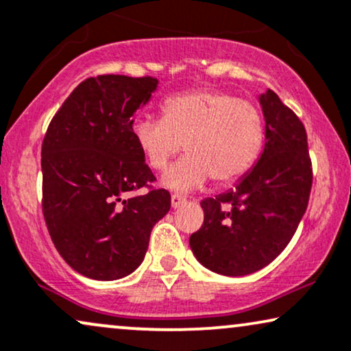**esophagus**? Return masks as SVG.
Returning <instances> with one entry per match:
<instances>
[{
  "label": "esophagus",
  "mask_w": 351,
  "mask_h": 351,
  "mask_svg": "<svg viewBox=\"0 0 351 351\" xmlns=\"http://www.w3.org/2000/svg\"><path fill=\"white\" fill-rule=\"evenodd\" d=\"M184 202H186V197L180 196V194H173L171 196V207L173 208H178L180 206H183Z\"/></svg>",
  "instance_id": "esophagus-1"
}]
</instances>
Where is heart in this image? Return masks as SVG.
<instances>
[{"label": "heart", "instance_id": "1", "mask_svg": "<svg viewBox=\"0 0 351 351\" xmlns=\"http://www.w3.org/2000/svg\"><path fill=\"white\" fill-rule=\"evenodd\" d=\"M132 137L154 170H165L181 152L188 157L162 178L167 189L188 193L212 178L227 184L241 178L264 143V121L252 101L219 90H193L165 100L162 119H139Z\"/></svg>", "mask_w": 351, "mask_h": 351}]
</instances>
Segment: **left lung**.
I'll return each mask as SVG.
<instances>
[{
    "label": "left lung",
    "instance_id": "obj_1",
    "mask_svg": "<svg viewBox=\"0 0 351 351\" xmlns=\"http://www.w3.org/2000/svg\"><path fill=\"white\" fill-rule=\"evenodd\" d=\"M264 147L232 189L201 202L204 225L189 246L204 267L241 277L272 263L290 243L311 193L313 173L303 123L265 88Z\"/></svg>",
    "mask_w": 351,
    "mask_h": 351
}]
</instances>
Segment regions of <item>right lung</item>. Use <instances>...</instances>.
<instances>
[{
	"label": "right lung",
	"mask_w": 351,
	"mask_h": 351,
	"mask_svg": "<svg viewBox=\"0 0 351 351\" xmlns=\"http://www.w3.org/2000/svg\"><path fill=\"white\" fill-rule=\"evenodd\" d=\"M154 77H88L53 117L42 144L43 217L61 257L84 277L118 280L143 264L170 193L131 196L155 180L132 137Z\"/></svg>",
	"instance_id": "right-lung-1"
}]
</instances>
